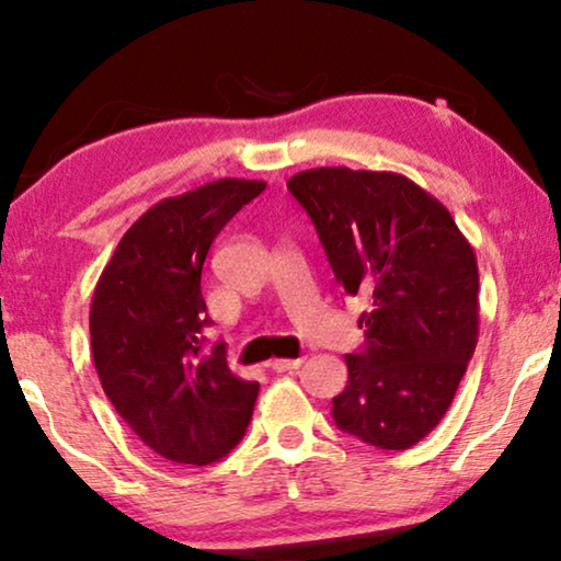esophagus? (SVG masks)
I'll use <instances>...</instances> for the list:
<instances>
[{
  "mask_svg": "<svg viewBox=\"0 0 561 561\" xmlns=\"http://www.w3.org/2000/svg\"><path fill=\"white\" fill-rule=\"evenodd\" d=\"M271 370H275V373H290V370H298V367L304 365V359L298 357V359H271Z\"/></svg>",
  "mask_w": 561,
  "mask_h": 561,
  "instance_id": "obj_1",
  "label": "esophagus"
}]
</instances>
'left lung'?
I'll use <instances>...</instances> for the list:
<instances>
[{"instance_id": "obj_1", "label": "left lung", "mask_w": 561, "mask_h": 561, "mask_svg": "<svg viewBox=\"0 0 561 561\" xmlns=\"http://www.w3.org/2000/svg\"><path fill=\"white\" fill-rule=\"evenodd\" d=\"M334 278L367 301L334 424L378 449L424 439L478 344V260L447 206L401 173L311 168L288 181Z\"/></svg>"}]
</instances>
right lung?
Masks as SVG:
<instances>
[{"instance_id": "1", "label": "right lung", "mask_w": 561, "mask_h": 561, "mask_svg": "<svg viewBox=\"0 0 561 561\" xmlns=\"http://www.w3.org/2000/svg\"><path fill=\"white\" fill-rule=\"evenodd\" d=\"M265 191L219 179L158 202L122 237L91 298V355L127 426L160 457L211 465L248 432L260 386L227 367L225 344L204 352L214 321L202 296L211 242Z\"/></svg>"}]
</instances>
